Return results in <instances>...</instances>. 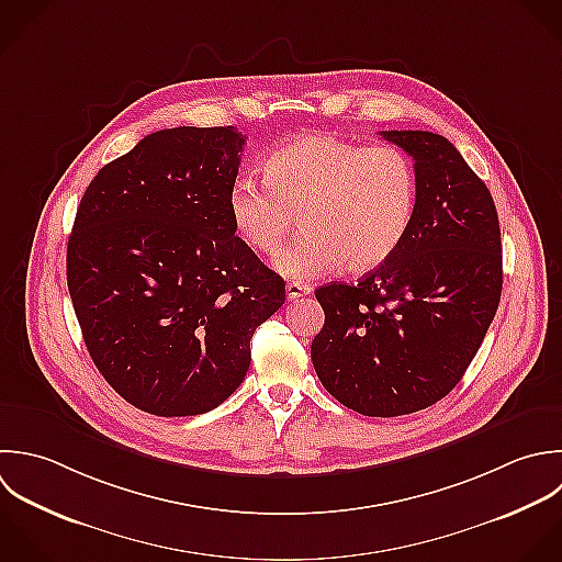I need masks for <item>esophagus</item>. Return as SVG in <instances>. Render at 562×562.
I'll list each match as a JSON object with an SVG mask.
<instances>
[{
    "instance_id": "34e87169",
    "label": "esophagus",
    "mask_w": 562,
    "mask_h": 562,
    "mask_svg": "<svg viewBox=\"0 0 562 562\" xmlns=\"http://www.w3.org/2000/svg\"><path fill=\"white\" fill-rule=\"evenodd\" d=\"M311 284H304V282H289L286 284V297L289 300H297V297H304V295H311Z\"/></svg>"
}]
</instances>
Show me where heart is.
<instances>
[{
    "label": "heart",
    "instance_id": "obj_1",
    "mask_svg": "<svg viewBox=\"0 0 562 562\" xmlns=\"http://www.w3.org/2000/svg\"><path fill=\"white\" fill-rule=\"evenodd\" d=\"M262 175L265 183L251 177L232 183L229 218L254 251L276 256L300 214L306 232L276 260V269L293 280L339 267L350 273L381 267L416 216L418 177L398 146L300 135L267 157Z\"/></svg>",
    "mask_w": 562,
    "mask_h": 562
}]
</instances>
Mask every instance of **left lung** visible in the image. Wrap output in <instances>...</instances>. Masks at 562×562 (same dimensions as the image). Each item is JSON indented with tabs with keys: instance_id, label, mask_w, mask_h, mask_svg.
<instances>
[{
	"instance_id": "1",
	"label": "left lung",
	"mask_w": 562,
	"mask_h": 562,
	"mask_svg": "<svg viewBox=\"0 0 562 562\" xmlns=\"http://www.w3.org/2000/svg\"><path fill=\"white\" fill-rule=\"evenodd\" d=\"M414 157L418 205L396 254L357 284L315 291L322 385L363 416L431 407L464 376L502 300V232L491 190L429 131H381Z\"/></svg>"
}]
</instances>
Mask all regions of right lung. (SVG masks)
<instances>
[{
  "label": "right lung",
  "instance_id": "1",
  "mask_svg": "<svg viewBox=\"0 0 562 562\" xmlns=\"http://www.w3.org/2000/svg\"><path fill=\"white\" fill-rule=\"evenodd\" d=\"M245 135H146L87 186L67 243V289L104 381L153 416H196L243 383L256 328L284 280L236 236L227 194Z\"/></svg>",
  "mask_w": 562,
  "mask_h": 562
}]
</instances>
